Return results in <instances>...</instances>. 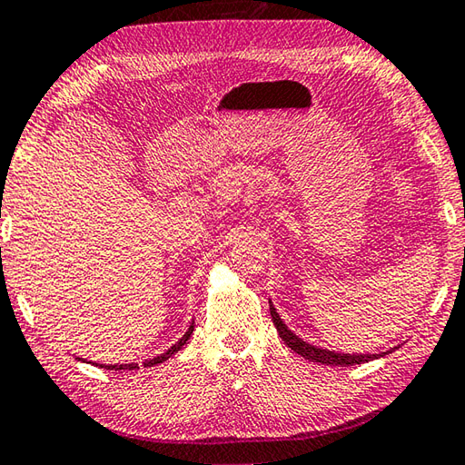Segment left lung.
Wrapping results in <instances>:
<instances>
[{"label": "left lung", "mask_w": 465, "mask_h": 465, "mask_svg": "<svg viewBox=\"0 0 465 465\" xmlns=\"http://www.w3.org/2000/svg\"><path fill=\"white\" fill-rule=\"evenodd\" d=\"M270 314H272V321H274L276 324V331L280 334V339L286 342L288 349H292L296 354H300V357H304L308 361L312 362H322V365H362V362H369L372 359H379V357H385V354L393 352L395 349H391L387 352H381V354H344V352H334V351H329V349H318L314 347V344L311 342H304L302 339H298V336L288 329V326L284 324V321H282L280 314L276 312V308L272 306L270 302Z\"/></svg>", "instance_id": "left-lung-1"}]
</instances>
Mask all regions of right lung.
Returning <instances> with one entry per match:
<instances>
[{
	"mask_svg": "<svg viewBox=\"0 0 465 465\" xmlns=\"http://www.w3.org/2000/svg\"><path fill=\"white\" fill-rule=\"evenodd\" d=\"M193 334V322H191V326H189V331L181 336V339L173 344L171 349H167L165 352L163 354H159V357H154V359H149V361H144L143 365L144 367H154V365H159V362H165L167 359H171L173 354H175L177 351H181L187 344V341H189V336ZM96 367H104V369H111V371H134V369H139V365H136V362H131V365H96Z\"/></svg>",
	"mask_w": 465,
	"mask_h": 465,
	"instance_id": "add662e5",
	"label": "right lung"
}]
</instances>
